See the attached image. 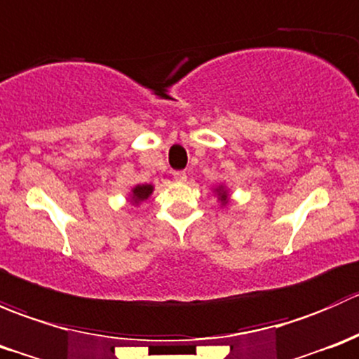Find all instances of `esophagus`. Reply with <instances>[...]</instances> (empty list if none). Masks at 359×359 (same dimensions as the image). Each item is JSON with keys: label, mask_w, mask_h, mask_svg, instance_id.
I'll return each mask as SVG.
<instances>
[{"label": "esophagus", "mask_w": 359, "mask_h": 359, "mask_svg": "<svg viewBox=\"0 0 359 359\" xmlns=\"http://www.w3.org/2000/svg\"><path fill=\"white\" fill-rule=\"evenodd\" d=\"M173 179H175L177 182H186L187 175L186 172H182V170H177V172H173Z\"/></svg>", "instance_id": "1"}]
</instances>
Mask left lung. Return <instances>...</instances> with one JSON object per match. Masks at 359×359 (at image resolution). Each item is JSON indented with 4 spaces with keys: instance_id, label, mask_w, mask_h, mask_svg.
Returning a JSON list of instances; mask_svg holds the SVG:
<instances>
[{
    "instance_id": "1",
    "label": "left lung",
    "mask_w": 359,
    "mask_h": 359,
    "mask_svg": "<svg viewBox=\"0 0 359 359\" xmlns=\"http://www.w3.org/2000/svg\"><path fill=\"white\" fill-rule=\"evenodd\" d=\"M220 200L226 201V193H224V191H222V193H220Z\"/></svg>"
}]
</instances>
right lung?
Instances as JSON below:
<instances>
[{
    "label": "right lung",
    "mask_w": 359,
    "mask_h": 359,
    "mask_svg": "<svg viewBox=\"0 0 359 359\" xmlns=\"http://www.w3.org/2000/svg\"><path fill=\"white\" fill-rule=\"evenodd\" d=\"M151 193H153V186H149V184H146V186H137L133 189V201L139 203L147 200Z\"/></svg>",
    "instance_id": "right-lung-1"
}]
</instances>
